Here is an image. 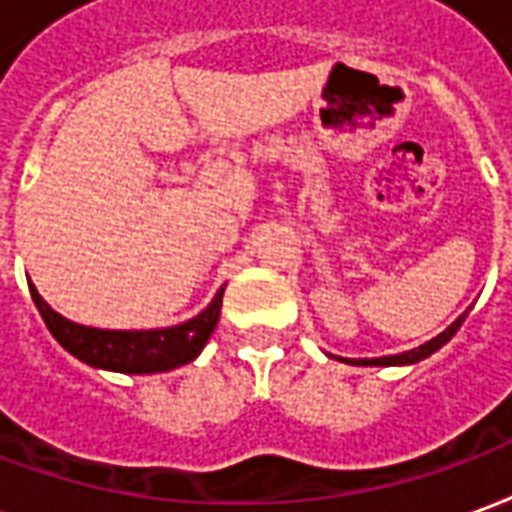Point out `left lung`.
Returning <instances> with one entry per match:
<instances>
[{"label": "left lung", "mask_w": 512, "mask_h": 512, "mask_svg": "<svg viewBox=\"0 0 512 512\" xmlns=\"http://www.w3.org/2000/svg\"><path fill=\"white\" fill-rule=\"evenodd\" d=\"M466 315H469V312H463L461 318L452 323L447 332H441L439 337H433L430 343L419 345V348H414V351H406V354H397V356H381V359H356L354 365H365V367L367 365H381V367H389V365H414V362H419V359H425V356H430V354H433V351H439V348L444 343H450V337L455 332H458V329H461V323L466 321Z\"/></svg>", "instance_id": "1"}]
</instances>
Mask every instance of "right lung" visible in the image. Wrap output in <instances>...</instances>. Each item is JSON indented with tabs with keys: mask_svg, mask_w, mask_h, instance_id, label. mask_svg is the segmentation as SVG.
<instances>
[{
	"mask_svg": "<svg viewBox=\"0 0 512 512\" xmlns=\"http://www.w3.org/2000/svg\"><path fill=\"white\" fill-rule=\"evenodd\" d=\"M29 293H32V301H35L43 323L49 326L54 340L68 354L93 367L142 376V373H164L172 367L186 365L200 354L202 345L208 343V337L219 321L224 288L213 296L211 304L197 318L172 326V329H153V332H109V329L79 326V323L62 318L60 312L51 310L32 282H29Z\"/></svg>",
	"mask_w": 512,
	"mask_h": 512,
	"instance_id": "obj_1",
	"label": "right lung"
}]
</instances>
